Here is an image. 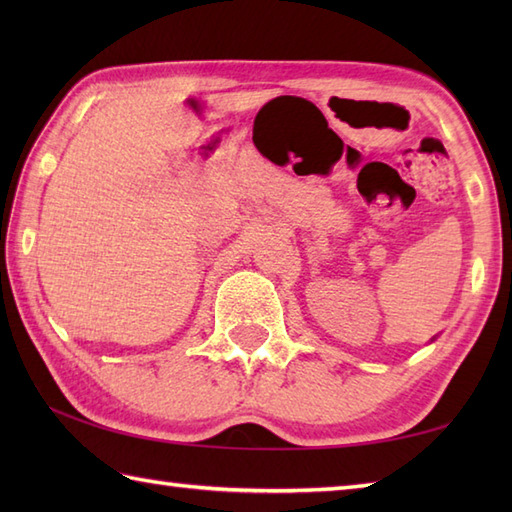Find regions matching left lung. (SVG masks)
<instances>
[{"label": "left lung", "instance_id": "1", "mask_svg": "<svg viewBox=\"0 0 512 512\" xmlns=\"http://www.w3.org/2000/svg\"><path fill=\"white\" fill-rule=\"evenodd\" d=\"M431 341H436V339H431Z\"/></svg>", "mask_w": 512, "mask_h": 512}]
</instances>
